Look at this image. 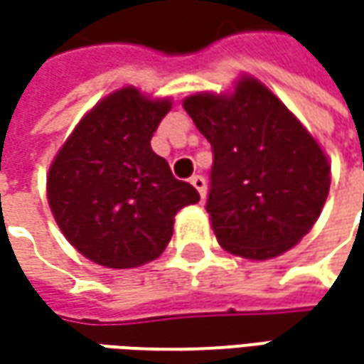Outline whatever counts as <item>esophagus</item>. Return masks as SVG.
Wrapping results in <instances>:
<instances>
[{
  "label": "esophagus",
  "mask_w": 364,
  "mask_h": 364,
  "mask_svg": "<svg viewBox=\"0 0 364 364\" xmlns=\"http://www.w3.org/2000/svg\"><path fill=\"white\" fill-rule=\"evenodd\" d=\"M190 184L198 190L200 198H204V196H206V180H204L203 176H192V178H190Z\"/></svg>",
  "instance_id": "esophagus-1"
}]
</instances>
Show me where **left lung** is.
<instances>
[{
	"label": "left lung",
	"instance_id": "1",
	"mask_svg": "<svg viewBox=\"0 0 364 364\" xmlns=\"http://www.w3.org/2000/svg\"><path fill=\"white\" fill-rule=\"evenodd\" d=\"M182 107L215 151L206 213L218 245L265 261L300 243L330 190L328 156L312 133L251 75L229 92L188 95Z\"/></svg>",
	"mask_w": 364,
	"mask_h": 364
}]
</instances>
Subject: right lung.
I'll use <instances>...</instances> for the list:
<instances>
[{
	"label": "right lung",
	"mask_w": 364,
	"mask_h": 364,
	"mask_svg": "<svg viewBox=\"0 0 364 364\" xmlns=\"http://www.w3.org/2000/svg\"><path fill=\"white\" fill-rule=\"evenodd\" d=\"M170 109V97L121 87L82 115L50 164V210L66 241L92 263L132 269L158 259L176 213L200 200L149 144Z\"/></svg>",
	"instance_id": "right-lung-1"
}]
</instances>
